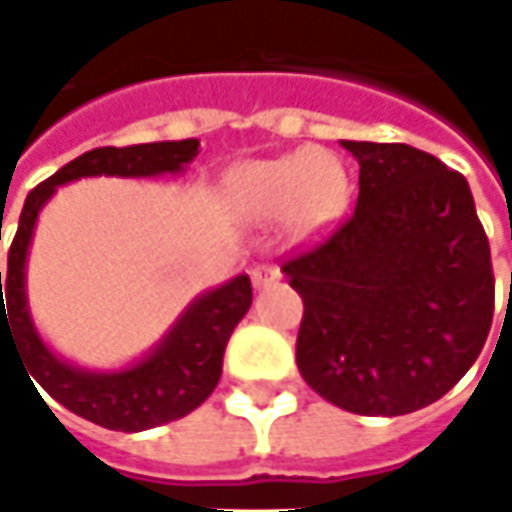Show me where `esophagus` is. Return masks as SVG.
Segmentation results:
<instances>
[{
    "mask_svg": "<svg viewBox=\"0 0 512 512\" xmlns=\"http://www.w3.org/2000/svg\"><path fill=\"white\" fill-rule=\"evenodd\" d=\"M278 278H281V269L275 263H257L255 269H252V284H255L257 290L272 287Z\"/></svg>",
    "mask_w": 512,
    "mask_h": 512,
    "instance_id": "esophagus-1",
    "label": "esophagus"
}]
</instances>
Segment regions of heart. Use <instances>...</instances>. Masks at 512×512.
Listing matches in <instances>:
<instances>
[{
	"instance_id": "1",
	"label": "heart",
	"mask_w": 512,
	"mask_h": 512,
	"mask_svg": "<svg viewBox=\"0 0 512 512\" xmlns=\"http://www.w3.org/2000/svg\"><path fill=\"white\" fill-rule=\"evenodd\" d=\"M231 208L249 222H272L287 213L296 234L331 225L349 205L343 161L316 146L234 166L225 178Z\"/></svg>"
}]
</instances>
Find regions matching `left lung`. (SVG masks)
<instances>
[{
	"label": "left lung",
	"mask_w": 512,
	"mask_h": 512,
	"mask_svg": "<svg viewBox=\"0 0 512 512\" xmlns=\"http://www.w3.org/2000/svg\"><path fill=\"white\" fill-rule=\"evenodd\" d=\"M343 146L360 163L357 208L281 263L304 302L296 363L325 401L401 416L442 398L484 349L489 240L457 169L407 143Z\"/></svg>",
	"instance_id": "1"
}]
</instances>
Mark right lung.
I'll return each mask as SVG.
<instances>
[{
  "label": "right lung",
  "instance_id": "add662e5",
  "mask_svg": "<svg viewBox=\"0 0 512 512\" xmlns=\"http://www.w3.org/2000/svg\"><path fill=\"white\" fill-rule=\"evenodd\" d=\"M199 155V140H169L140 146H105L84 152L52 178L37 184L25 199L14 243L8 249V275L0 272V349L2 334H8L23 354L31 378L61 401L67 410L108 428V431H146L172 419L193 413L208 398L222 375V354L231 331L246 316L252 304L249 275H237L225 287L202 296L187 307L158 349L131 369L96 375L58 360L37 337L28 307H25V255L37 213L58 184L87 175H122L146 178L161 172H178ZM2 231V219H0ZM6 299H1V287Z\"/></svg>",
  "mask_w": 512,
  "mask_h": 512
}]
</instances>
